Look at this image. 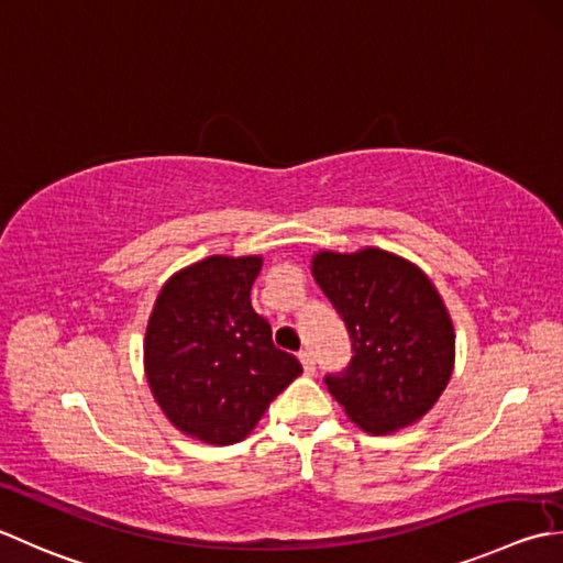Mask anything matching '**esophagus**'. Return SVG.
I'll use <instances>...</instances> for the list:
<instances>
[{
	"mask_svg": "<svg viewBox=\"0 0 563 563\" xmlns=\"http://www.w3.org/2000/svg\"><path fill=\"white\" fill-rule=\"evenodd\" d=\"M300 363H302V368H305V373L307 376H312L314 373V356H312V351H300Z\"/></svg>",
	"mask_w": 563,
	"mask_h": 563,
	"instance_id": "1",
	"label": "esophagus"
}]
</instances>
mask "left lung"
Here are the masks:
<instances>
[{"mask_svg": "<svg viewBox=\"0 0 563 563\" xmlns=\"http://www.w3.org/2000/svg\"><path fill=\"white\" fill-rule=\"evenodd\" d=\"M312 275L344 319L351 361L324 383L361 429L388 434L420 420L454 368V327L427 275L395 253L322 251Z\"/></svg>", "mask_w": 563, "mask_h": 563, "instance_id": "obj_1", "label": "left lung"}]
</instances>
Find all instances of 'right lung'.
<instances>
[{
    "mask_svg": "<svg viewBox=\"0 0 563 563\" xmlns=\"http://www.w3.org/2000/svg\"><path fill=\"white\" fill-rule=\"evenodd\" d=\"M258 256H209L175 273L153 307L143 358L151 393L180 432L207 444L246 439L302 366L251 307Z\"/></svg>",
    "mask_w": 563,
    "mask_h": 563,
    "instance_id": "add662e5",
    "label": "right lung"
}]
</instances>
